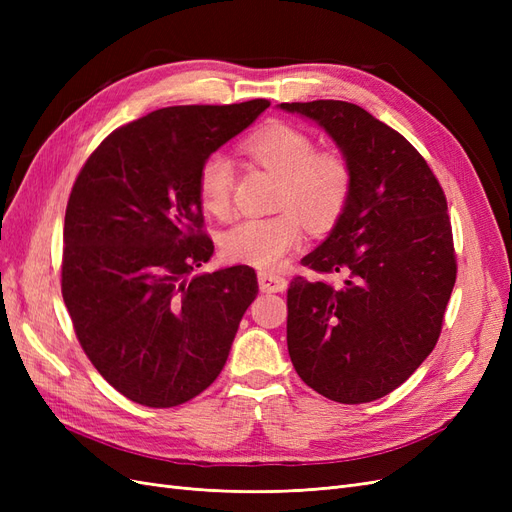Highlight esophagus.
Here are the masks:
<instances>
[{
  "instance_id": "1",
  "label": "esophagus",
  "mask_w": 512,
  "mask_h": 512,
  "mask_svg": "<svg viewBox=\"0 0 512 512\" xmlns=\"http://www.w3.org/2000/svg\"><path fill=\"white\" fill-rule=\"evenodd\" d=\"M258 286L262 292H284L288 286V280L277 273H258Z\"/></svg>"
}]
</instances>
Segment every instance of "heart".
I'll return each mask as SVG.
<instances>
[{
  "label": "heart",
  "mask_w": 512,
  "mask_h": 512,
  "mask_svg": "<svg viewBox=\"0 0 512 512\" xmlns=\"http://www.w3.org/2000/svg\"><path fill=\"white\" fill-rule=\"evenodd\" d=\"M245 151L282 179L273 218H247L226 230L222 252L228 260L258 269H275L303 241V221L327 228L342 215L350 190L352 170L335 151H316L305 132L273 123L245 143ZM235 188V164L215 151L200 164L196 190L207 213L224 215ZM302 215L299 216L298 213Z\"/></svg>",
  "instance_id": "b5f03b06"
}]
</instances>
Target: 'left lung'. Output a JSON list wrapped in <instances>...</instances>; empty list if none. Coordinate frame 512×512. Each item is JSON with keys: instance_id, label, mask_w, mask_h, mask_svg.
Wrapping results in <instances>:
<instances>
[{"instance_id": "obj_1", "label": "left lung", "mask_w": 512, "mask_h": 512, "mask_svg": "<svg viewBox=\"0 0 512 512\" xmlns=\"http://www.w3.org/2000/svg\"><path fill=\"white\" fill-rule=\"evenodd\" d=\"M327 132L352 170L329 237L301 262L344 284L294 277L286 339L301 380L339 404L404 384L436 346L457 277L451 220L436 175L404 136L342 100L284 102Z\"/></svg>"}]
</instances>
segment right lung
Masks as SVG:
<instances>
[{"instance_id":"1","label":"right lung","mask_w":512,"mask_h":512,"mask_svg":"<svg viewBox=\"0 0 512 512\" xmlns=\"http://www.w3.org/2000/svg\"><path fill=\"white\" fill-rule=\"evenodd\" d=\"M265 108H160L108 134L74 181L61 294L89 361L136 404L173 408L203 393L256 299L245 265L190 273L213 256L200 164Z\"/></svg>"}]
</instances>
